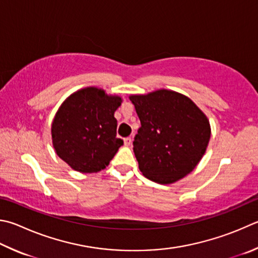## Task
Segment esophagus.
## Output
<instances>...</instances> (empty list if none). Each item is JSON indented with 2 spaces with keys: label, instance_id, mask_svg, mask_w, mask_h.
I'll return each instance as SVG.
<instances>
[{
  "label": "esophagus",
  "instance_id": "1",
  "mask_svg": "<svg viewBox=\"0 0 258 258\" xmlns=\"http://www.w3.org/2000/svg\"><path fill=\"white\" fill-rule=\"evenodd\" d=\"M124 144L126 145V147H130V145L132 144V139H131V138H125L124 139Z\"/></svg>",
  "mask_w": 258,
  "mask_h": 258
}]
</instances>
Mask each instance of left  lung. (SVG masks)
Wrapping results in <instances>:
<instances>
[{
    "mask_svg": "<svg viewBox=\"0 0 258 258\" xmlns=\"http://www.w3.org/2000/svg\"><path fill=\"white\" fill-rule=\"evenodd\" d=\"M141 127L133 142L142 174L159 184L188 175L207 151L211 137L208 117L188 97L160 90L133 95Z\"/></svg>",
    "mask_w": 258,
    "mask_h": 258,
    "instance_id": "left-lung-1",
    "label": "left lung"
}]
</instances>
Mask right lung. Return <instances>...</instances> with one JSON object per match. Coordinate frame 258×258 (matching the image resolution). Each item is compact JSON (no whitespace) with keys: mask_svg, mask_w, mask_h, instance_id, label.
I'll return each mask as SVG.
<instances>
[{"mask_svg":"<svg viewBox=\"0 0 258 258\" xmlns=\"http://www.w3.org/2000/svg\"><path fill=\"white\" fill-rule=\"evenodd\" d=\"M118 96L107 95L96 87L72 93L51 123V140L56 154L72 169L91 174L109 165L123 140L116 138Z\"/></svg>","mask_w":258,"mask_h":258,"instance_id":"obj_1","label":"right lung"}]
</instances>
